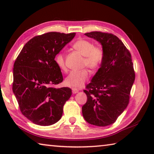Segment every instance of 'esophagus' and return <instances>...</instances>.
<instances>
[{"label":"esophagus","mask_w":154,"mask_h":154,"mask_svg":"<svg viewBox=\"0 0 154 154\" xmlns=\"http://www.w3.org/2000/svg\"><path fill=\"white\" fill-rule=\"evenodd\" d=\"M72 94H77V92H79V90L75 89V88H72Z\"/></svg>","instance_id":"34e87169"}]
</instances>
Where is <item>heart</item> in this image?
Masks as SVG:
<instances>
[{
  "instance_id": "1",
  "label": "heart",
  "mask_w": 154,
  "mask_h": 154,
  "mask_svg": "<svg viewBox=\"0 0 154 154\" xmlns=\"http://www.w3.org/2000/svg\"><path fill=\"white\" fill-rule=\"evenodd\" d=\"M73 48L81 55L84 56L83 66H86L91 71H94L100 66L104 58V51L101 47H95L91 41L80 39L74 43ZM57 66L61 71H66L64 56L62 54H57L55 58ZM89 78L87 70L72 71L65 78L64 84L72 88H82Z\"/></svg>"
}]
</instances>
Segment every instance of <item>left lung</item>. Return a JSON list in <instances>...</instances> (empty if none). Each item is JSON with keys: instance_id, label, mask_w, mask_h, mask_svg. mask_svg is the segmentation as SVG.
<instances>
[{"instance_id": "obj_1", "label": "left lung", "mask_w": 154, "mask_h": 154, "mask_svg": "<svg viewBox=\"0 0 154 154\" xmlns=\"http://www.w3.org/2000/svg\"><path fill=\"white\" fill-rule=\"evenodd\" d=\"M102 45L104 58L91 82L84 90L87 102L82 106L85 120L97 126L113 124L129 103L135 73L131 54L118 37L112 34H85Z\"/></svg>"}]
</instances>
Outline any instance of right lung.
<instances>
[{
    "instance_id": "add662e5",
    "label": "right lung",
    "mask_w": 154,
    "mask_h": 154,
    "mask_svg": "<svg viewBox=\"0 0 154 154\" xmlns=\"http://www.w3.org/2000/svg\"><path fill=\"white\" fill-rule=\"evenodd\" d=\"M75 36L51 32L35 36L15 60L13 92L22 113L34 124L50 126L62 118L72 90L51 87L63 81L55 58Z\"/></svg>"
}]
</instances>
